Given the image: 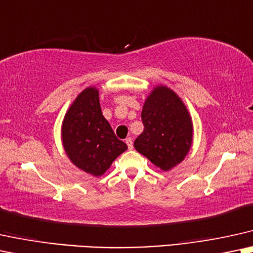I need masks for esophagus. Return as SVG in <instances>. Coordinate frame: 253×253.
Masks as SVG:
<instances>
[{
	"mask_svg": "<svg viewBox=\"0 0 253 253\" xmlns=\"http://www.w3.org/2000/svg\"><path fill=\"white\" fill-rule=\"evenodd\" d=\"M126 145L128 146V149H133V139L130 136L126 139Z\"/></svg>",
	"mask_w": 253,
	"mask_h": 253,
	"instance_id": "obj_1",
	"label": "esophagus"
}]
</instances>
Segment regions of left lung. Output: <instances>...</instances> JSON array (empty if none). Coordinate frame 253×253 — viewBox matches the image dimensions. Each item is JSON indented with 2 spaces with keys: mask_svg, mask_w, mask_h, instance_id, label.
Listing matches in <instances>:
<instances>
[{
  "mask_svg": "<svg viewBox=\"0 0 253 253\" xmlns=\"http://www.w3.org/2000/svg\"><path fill=\"white\" fill-rule=\"evenodd\" d=\"M143 132L134 147L161 170L183 161L193 143V120L182 99L167 86L153 88L143 104Z\"/></svg>",
  "mask_w": 253,
  "mask_h": 253,
  "instance_id": "8db88e82",
  "label": "left lung"
}]
</instances>
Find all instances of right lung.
<instances>
[{"label": "right lung", "mask_w": 253, "mask_h": 253, "mask_svg": "<svg viewBox=\"0 0 253 253\" xmlns=\"http://www.w3.org/2000/svg\"><path fill=\"white\" fill-rule=\"evenodd\" d=\"M62 142L70 161L93 176L106 172L127 149L101 113L94 86L82 91L69 107L62 124Z\"/></svg>", "instance_id": "add662e5"}]
</instances>
